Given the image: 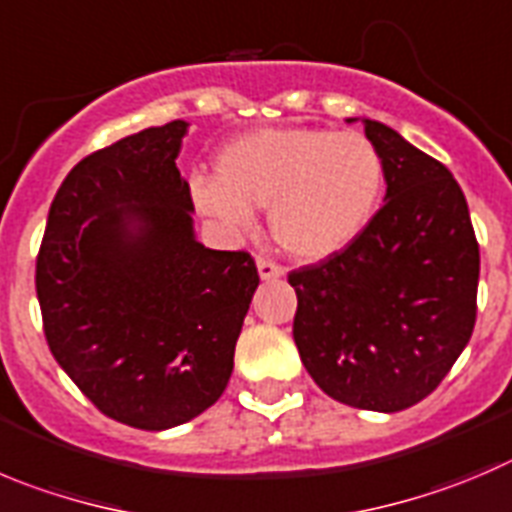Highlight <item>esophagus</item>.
<instances>
[{"mask_svg":"<svg viewBox=\"0 0 512 512\" xmlns=\"http://www.w3.org/2000/svg\"><path fill=\"white\" fill-rule=\"evenodd\" d=\"M257 272H260L262 280H278L285 275L283 267H280L278 262L267 260V257H260V260H257Z\"/></svg>","mask_w":512,"mask_h":512,"instance_id":"1","label":"esophagus"}]
</instances>
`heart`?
<instances>
[{
    "label": "heart",
    "instance_id": "1",
    "mask_svg": "<svg viewBox=\"0 0 512 512\" xmlns=\"http://www.w3.org/2000/svg\"><path fill=\"white\" fill-rule=\"evenodd\" d=\"M384 191L379 148L358 131L260 128L217 156V179L191 181L199 212L234 234L270 207V232L300 260H326L364 234Z\"/></svg>",
    "mask_w": 512,
    "mask_h": 512
}]
</instances>
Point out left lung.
Wrapping results in <instances>:
<instances>
[{
	"label": "left lung",
	"instance_id": "1",
	"mask_svg": "<svg viewBox=\"0 0 512 512\" xmlns=\"http://www.w3.org/2000/svg\"><path fill=\"white\" fill-rule=\"evenodd\" d=\"M361 123L384 161L386 202L351 247L290 272L293 338L331 399L391 414L432 394L465 351L480 247L450 169L394 128Z\"/></svg>",
	"mask_w": 512,
	"mask_h": 512
}]
</instances>
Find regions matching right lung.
<instances>
[{
    "label": "right lung",
    "mask_w": 512,
    "mask_h": 512,
    "mask_svg": "<svg viewBox=\"0 0 512 512\" xmlns=\"http://www.w3.org/2000/svg\"><path fill=\"white\" fill-rule=\"evenodd\" d=\"M186 128H146L73 166L37 255L55 361L105 417L148 432L179 427L222 396L260 285L245 250L194 237L176 169Z\"/></svg>",
    "instance_id": "add662e5"
}]
</instances>
